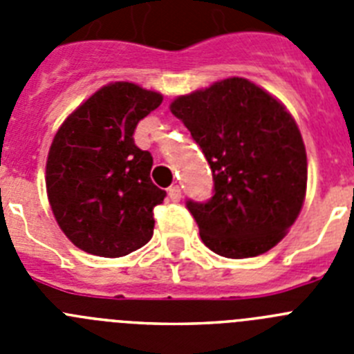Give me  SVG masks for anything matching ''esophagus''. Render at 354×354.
<instances>
[{"label":"esophagus","mask_w":354,"mask_h":354,"mask_svg":"<svg viewBox=\"0 0 354 354\" xmlns=\"http://www.w3.org/2000/svg\"><path fill=\"white\" fill-rule=\"evenodd\" d=\"M168 198H170L171 202H179V200H180V187L179 186L168 187Z\"/></svg>","instance_id":"esophagus-1"}]
</instances>
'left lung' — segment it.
Here are the masks:
<instances>
[{
  "label": "left lung",
  "mask_w": 354,
  "mask_h": 354,
  "mask_svg": "<svg viewBox=\"0 0 354 354\" xmlns=\"http://www.w3.org/2000/svg\"><path fill=\"white\" fill-rule=\"evenodd\" d=\"M212 170L214 196L187 202L200 237L227 259L270 252L298 220L306 195V150L292 115L245 77H227L175 97Z\"/></svg>",
  "instance_id": "obj_1"
}]
</instances>
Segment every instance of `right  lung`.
<instances>
[{"label":"right lung","instance_id":"1","mask_svg":"<svg viewBox=\"0 0 354 354\" xmlns=\"http://www.w3.org/2000/svg\"><path fill=\"white\" fill-rule=\"evenodd\" d=\"M162 102L154 90L115 81L64 120L46 162V189L62 232L97 257H124L154 234L167 196L150 180L152 156L134 145L138 122Z\"/></svg>","mask_w":354,"mask_h":354}]
</instances>
